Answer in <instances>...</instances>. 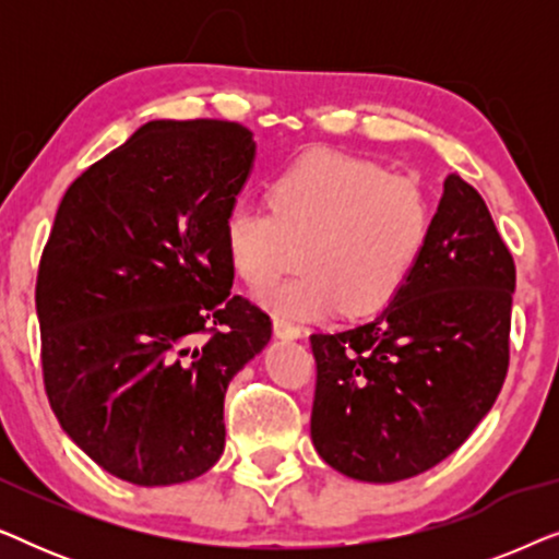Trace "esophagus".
Returning a JSON list of instances; mask_svg holds the SVG:
<instances>
[{"label":"esophagus","mask_w":559,"mask_h":559,"mask_svg":"<svg viewBox=\"0 0 559 559\" xmlns=\"http://www.w3.org/2000/svg\"><path fill=\"white\" fill-rule=\"evenodd\" d=\"M274 333L280 335V338H300L302 335V328L297 325V323H293V320H287V318H274Z\"/></svg>","instance_id":"obj_1"}]
</instances>
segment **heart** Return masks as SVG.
Listing matches in <instances>:
<instances>
[{
    "instance_id": "obj_1",
    "label": "heart",
    "mask_w": 559,
    "mask_h": 559,
    "mask_svg": "<svg viewBox=\"0 0 559 559\" xmlns=\"http://www.w3.org/2000/svg\"><path fill=\"white\" fill-rule=\"evenodd\" d=\"M430 221L417 180L364 157L310 152L274 175L266 205L236 201L226 211L224 249L236 277L264 289L302 247L305 272L264 295L280 316H366L400 293Z\"/></svg>"
}]
</instances>
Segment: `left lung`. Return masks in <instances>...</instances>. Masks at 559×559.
I'll use <instances>...</instances> for the list:
<instances>
[{"mask_svg": "<svg viewBox=\"0 0 559 559\" xmlns=\"http://www.w3.org/2000/svg\"><path fill=\"white\" fill-rule=\"evenodd\" d=\"M514 285V257L486 201L448 175L389 308L350 331L310 335L320 457L343 476L394 484L455 453L507 379Z\"/></svg>", "mask_w": 559, "mask_h": 559, "instance_id": "obj_1", "label": "left lung"}]
</instances>
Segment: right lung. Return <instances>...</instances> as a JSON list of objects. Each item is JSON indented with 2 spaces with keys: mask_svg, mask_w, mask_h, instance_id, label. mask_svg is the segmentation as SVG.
Masks as SVG:
<instances>
[{
  "mask_svg": "<svg viewBox=\"0 0 559 559\" xmlns=\"http://www.w3.org/2000/svg\"><path fill=\"white\" fill-rule=\"evenodd\" d=\"M236 121H150L81 173L37 270L45 394L91 461L136 486L224 453V396L272 338L231 295L224 218L254 159Z\"/></svg>",
  "mask_w": 559,
  "mask_h": 559,
  "instance_id": "right-lung-1",
  "label": "right lung"
}]
</instances>
